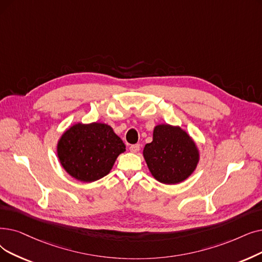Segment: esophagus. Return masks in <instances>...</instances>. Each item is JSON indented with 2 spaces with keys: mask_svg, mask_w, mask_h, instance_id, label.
Masks as SVG:
<instances>
[{
  "mask_svg": "<svg viewBox=\"0 0 262 262\" xmlns=\"http://www.w3.org/2000/svg\"><path fill=\"white\" fill-rule=\"evenodd\" d=\"M129 150L132 153H138L140 150V145L139 144H133L129 146Z\"/></svg>",
  "mask_w": 262,
  "mask_h": 262,
  "instance_id": "obj_1",
  "label": "esophagus"
}]
</instances>
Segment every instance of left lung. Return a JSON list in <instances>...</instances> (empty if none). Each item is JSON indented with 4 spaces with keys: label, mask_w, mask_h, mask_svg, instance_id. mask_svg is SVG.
I'll return each mask as SVG.
<instances>
[{
    "label": "left lung",
    "mask_w": 262,
    "mask_h": 262,
    "mask_svg": "<svg viewBox=\"0 0 262 262\" xmlns=\"http://www.w3.org/2000/svg\"><path fill=\"white\" fill-rule=\"evenodd\" d=\"M143 157L151 174L164 184H179L195 171L200 151L190 136L178 125L158 124L153 140L146 143Z\"/></svg>",
    "instance_id": "left-lung-1"
}]
</instances>
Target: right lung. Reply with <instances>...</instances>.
<instances>
[{
  "label": "right lung",
  "mask_w": 262,
  "mask_h": 262,
  "mask_svg": "<svg viewBox=\"0 0 262 262\" xmlns=\"http://www.w3.org/2000/svg\"><path fill=\"white\" fill-rule=\"evenodd\" d=\"M125 144L106 123L78 122L68 127L56 143V155L74 179L92 183L107 176Z\"/></svg>",
  "instance_id": "1"
}]
</instances>
